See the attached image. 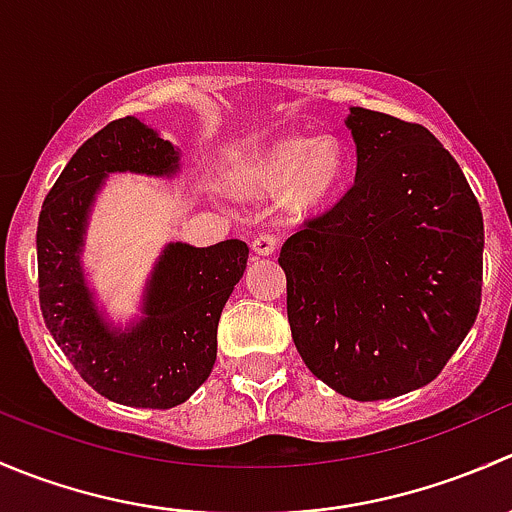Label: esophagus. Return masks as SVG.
<instances>
[{
    "instance_id": "esophagus-1",
    "label": "esophagus",
    "mask_w": 512,
    "mask_h": 512,
    "mask_svg": "<svg viewBox=\"0 0 512 512\" xmlns=\"http://www.w3.org/2000/svg\"><path fill=\"white\" fill-rule=\"evenodd\" d=\"M280 247V237L275 232H260V235L252 240V252L255 255H272V252Z\"/></svg>"
}]
</instances>
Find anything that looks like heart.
<instances>
[{"label": "heart", "mask_w": 512, "mask_h": 512, "mask_svg": "<svg viewBox=\"0 0 512 512\" xmlns=\"http://www.w3.org/2000/svg\"><path fill=\"white\" fill-rule=\"evenodd\" d=\"M347 168L342 146L334 138H282L255 158L250 180L260 190L287 185L294 210H312L332 198Z\"/></svg>", "instance_id": "heart-1"}]
</instances>
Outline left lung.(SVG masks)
<instances>
[{
	"instance_id": "8db88e82",
	"label": "left lung",
	"mask_w": 512,
	"mask_h": 512,
	"mask_svg": "<svg viewBox=\"0 0 512 512\" xmlns=\"http://www.w3.org/2000/svg\"><path fill=\"white\" fill-rule=\"evenodd\" d=\"M354 185L282 245L294 347L354 401L436 379L473 327L483 213L461 165L421 123L354 106Z\"/></svg>"
}]
</instances>
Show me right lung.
Masks as SVG:
<instances>
[{
	"instance_id": "add662e5",
	"label": "right lung",
	"mask_w": 512,
	"mask_h": 512,
	"mask_svg": "<svg viewBox=\"0 0 512 512\" xmlns=\"http://www.w3.org/2000/svg\"><path fill=\"white\" fill-rule=\"evenodd\" d=\"M178 148L126 116L94 133L71 156L46 195L36 227L39 304L46 329L81 379L106 399L138 409H173L210 376L218 322L247 267V245L170 242L143 297V319L103 322L81 270L91 205L108 173L173 175Z\"/></svg>"
}]
</instances>
